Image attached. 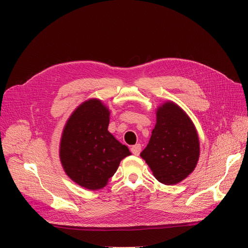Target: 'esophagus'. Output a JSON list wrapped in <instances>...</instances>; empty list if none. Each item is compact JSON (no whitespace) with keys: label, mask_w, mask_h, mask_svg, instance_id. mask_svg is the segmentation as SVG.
<instances>
[{"label":"esophagus","mask_w":248,"mask_h":248,"mask_svg":"<svg viewBox=\"0 0 248 248\" xmlns=\"http://www.w3.org/2000/svg\"><path fill=\"white\" fill-rule=\"evenodd\" d=\"M140 151H141V146H140V144H137V145H134V146L131 147V152H132L134 155H137V156L140 155Z\"/></svg>","instance_id":"1"}]
</instances>
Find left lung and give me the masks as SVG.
<instances>
[{
  "label": "left lung",
  "instance_id": "8db88e82",
  "mask_svg": "<svg viewBox=\"0 0 248 248\" xmlns=\"http://www.w3.org/2000/svg\"><path fill=\"white\" fill-rule=\"evenodd\" d=\"M140 157L162 184L181 182L196 169L200 140L190 118L176 103L168 101L156 111V125Z\"/></svg>",
  "mask_w": 248,
  "mask_h": 248
}]
</instances>
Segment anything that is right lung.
I'll return each instance as SVG.
<instances>
[{
  "mask_svg": "<svg viewBox=\"0 0 248 248\" xmlns=\"http://www.w3.org/2000/svg\"><path fill=\"white\" fill-rule=\"evenodd\" d=\"M109 109L99 99L82 102L67 121L60 159L72 181L90 190L108 185L123 158L131 153L108 130Z\"/></svg>",
  "mask_w": 248,
  "mask_h": 248,
  "instance_id": "add662e5",
  "label": "right lung"
}]
</instances>
